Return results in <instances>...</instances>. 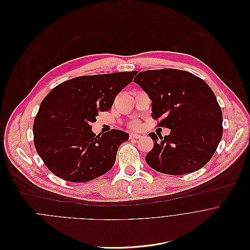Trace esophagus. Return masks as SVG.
Wrapping results in <instances>:
<instances>
[{"label": "esophagus", "mask_w": 250, "mask_h": 250, "mask_svg": "<svg viewBox=\"0 0 250 250\" xmlns=\"http://www.w3.org/2000/svg\"><path fill=\"white\" fill-rule=\"evenodd\" d=\"M129 137H130V139H140L142 136L140 134H137V133H131L129 135Z\"/></svg>", "instance_id": "obj_1"}]
</instances>
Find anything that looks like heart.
Instances as JSON below:
<instances>
[{"mask_svg":"<svg viewBox=\"0 0 250 250\" xmlns=\"http://www.w3.org/2000/svg\"><path fill=\"white\" fill-rule=\"evenodd\" d=\"M130 127L133 129H138L139 128V122L138 121H133L130 123Z\"/></svg>","mask_w":250,"mask_h":250,"instance_id":"heart-1","label":"heart"}]
</instances>
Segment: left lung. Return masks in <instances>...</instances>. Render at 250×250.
I'll use <instances>...</instances> for the list:
<instances>
[{
  "mask_svg": "<svg viewBox=\"0 0 250 250\" xmlns=\"http://www.w3.org/2000/svg\"><path fill=\"white\" fill-rule=\"evenodd\" d=\"M134 83L152 101V116L161 118L158 126L170 129L165 137L148 134L154 147L146 157V164L170 175L203 167L223 136V113L211 87L197 76L176 69L140 72Z\"/></svg>",
  "mask_w": 250,
  "mask_h": 250,
  "instance_id": "left-lung-1",
  "label": "left lung"
}]
</instances>
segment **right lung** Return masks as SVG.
I'll list each match as a JSON object with an SVG mask.
<instances>
[{"label": "right lung", "mask_w": 250, "mask_h": 250, "mask_svg": "<svg viewBox=\"0 0 250 250\" xmlns=\"http://www.w3.org/2000/svg\"><path fill=\"white\" fill-rule=\"evenodd\" d=\"M133 72L82 76L61 83L42 101L34 119L36 152L49 170L71 182H86L113 167L119 146L129 139L121 130L91 131L99 111H108L128 85Z\"/></svg>", "instance_id": "1"}]
</instances>
